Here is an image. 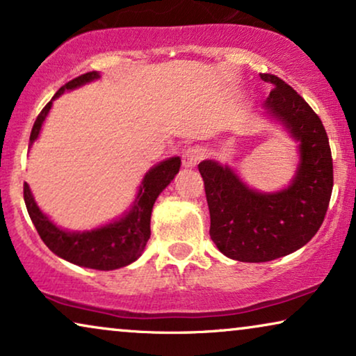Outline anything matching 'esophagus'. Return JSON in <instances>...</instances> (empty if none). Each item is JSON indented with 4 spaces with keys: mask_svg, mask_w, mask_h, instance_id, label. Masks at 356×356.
I'll return each mask as SVG.
<instances>
[{
    "mask_svg": "<svg viewBox=\"0 0 356 356\" xmlns=\"http://www.w3.org/2000/svg\"><path fill=\"white\" fill-rule=\"evenodd\" d=\"M201 159H202L201 149L189 147L183 152V167L184 168H194L199 162H201Z\"/></svg>",
    "mask_w": 356,
    "mask_h": 356,
    "instance_id": "1",
    "label": "esophagus"
}]
</instances>
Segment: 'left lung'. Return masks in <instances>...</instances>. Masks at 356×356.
<instances>
[{"label":"left lung","instance_id":"8db88e82","mask_svg":"<svg viewBox=\"0 0 356 356\" xmlns=\"http://www.w3.org/2000/svg\"><path fill=\"white\" fill-rule=\"evenodd\" d=\"M274 86L262 105L269 118L298 143V165L290 184L274 193L252 189L230 165L202 160L211 238L222 254L241 262H267L303 248L323 225L334 186L332 155L323 121L289 84Z\"/></svg>","mask_w":356,"mask_h":356}]
</instances>
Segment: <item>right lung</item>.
Returning a JSON list of instances; mask_svg holds the SVG:
<instances>
[{
	"instance_id": "add662e5",
	"label": "right lung",
	"mask_w": 356,
	"mask_h": 356,
	"mask_svg": "<svg viewBox=\"0 0 356 356\" xmlns=\"http://www.w3.org/2000/svg\"><path fill=\"white\" fill-rule=\"evenodd\" d=\"M97 79H100V72H86V74L67 82L53 95V99L48 102L33 123L29 149L40 136L42 124L50 113L53 100H56L66 90H74L77 87ZM179 167H181L179 157H170L154 165L144 175L129 211H126L116 220L92 228V230L71 232L53 223L51 218L37 206L27 183L24 184V201H26L27 212L38 235L56 256L76 266L89 267V269L115 270L138 261L144 252V248L150 238V216H152L154 204L157 201L159 194L177 177Z\"/></svg>"
}]
</instances>
